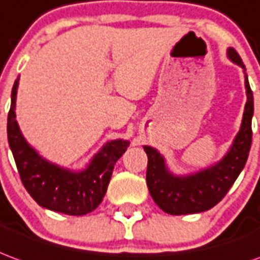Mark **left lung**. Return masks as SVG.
Instances as JSON below:
<instances>
[{
	"mask_svg": "<svg viewBox=\"0 0 260 260\" xmlns=\"http://www.w3.org/2000/svg\"><path fill=\"white\" fill-rule=\"evenodd\" d=\"M228 56L232 61L245 69L235 49H228ZM245 87L248 101L245 105L241 129L232 143L231 150L215 166L193 176L176 177L169 173L163 157L156 149L143 146L148 155L146 184L152 199L160 210L172 215L207 211L218 204L235 183L246 163L252 143L253 94L248 79L245 81Z\"/></svg>",
	"mask_w": 260,
	"mask_h": 260,
	"instance_id": "left-lung-1",
	"label": "left lung"
}]
</instances>
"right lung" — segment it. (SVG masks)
Listing matches in <instances>:
<instances>
[{
	"instance_id": "right-lung-1",
	"label": "right lung",
	"mask_w": 260,
	"mask_h": 260,
	"mask_svg": "<svg viewBox=\"0 0 260 260\" xmlns=\"http://www.w3.org/2000/svg\"><path fill=\"white\" fill-rule=\"evenodd\" d=\"M18 81L12 87L8 112V142L18 173L30 197L39 206L67 215H84L95 210L107 193L114 165L129 146L128 141H111L80 173L49 163L23 139L15 119Z\"/></svg>"
}]
</instances>
